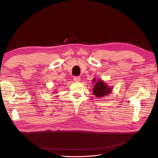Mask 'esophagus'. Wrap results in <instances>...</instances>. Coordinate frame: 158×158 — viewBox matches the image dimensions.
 I'll list each match as a JSON object with an SVG mask.
<instances>
[{
    "mask_svg": "<svg viewBox=\"0 0 158 158\" xmlns=\"http://www.w3.org/2000/svg\"><path fill=\"white\" fill-rule=\"evenodd\" d=\"M73 79H74V82H80V76H74Z\"/></svg>",
    "mask_w": 158,
    "mask_h": 158,
    "instance_id": "obj_1",
    "label": "esophagus"
}]
</instances>
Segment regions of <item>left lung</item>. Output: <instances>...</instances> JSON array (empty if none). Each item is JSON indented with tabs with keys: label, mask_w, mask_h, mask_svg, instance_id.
Instances as JSON below:
<instances>
[{
	"label": "left lung",
	"mask_w": 158,
	"mask_h": 158,
	"mask_svg": "<svg viewBox=\"0 0 158 158\" xmlns=\"http://www.w3.org/2000/svg\"><path fill=\"white\" fill-rule=\"evenodd\" d=\"M95 79L93 80L95 82ZM111 89L110 88H108L106 83H104L102 80H98L95 82L94 85V88L93 89V94L97 98H102L104 95H106L111 93Z\"/></svg>",
	"instance_id": "left-lung-1"
}]
</instances>
